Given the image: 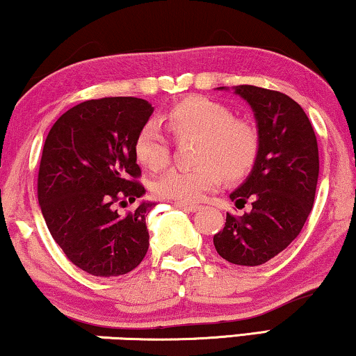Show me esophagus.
<instances>
[{
    "mask_svg": "<svg viewBox=\"0 0 356 356\" xmlns=\"http://www.w3.org/2000/svg\"><path fill=\"white\" fill-rule=\"evenodd\" d=\"M175 207L177 209H183V210H188V212H197L200 209V205L197 204H184V202H175Z\"/></svg>",
    "mask_w": 356,
    "mask_h": 356,
    "instance_id": "obj_1",
    "label": "esophagus"
}]
</instances>
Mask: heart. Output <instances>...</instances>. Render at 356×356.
Returning <instances> with one entry per match:
<instances>
[{
	"label": "heart",
	"instance_id": "obj_1",
	"mask_svg": "<svg viewBox=\"0 0 356 356\" xmlns=\"http://www.w3.org/2000/svg\"><path fill=\"white\" fill-rule=\"evenodd\" d=\"M161 120L177 141L197 138L194 162L189 168H173L154 183L159 197L177 202H199L223 183L238 181L254 168L259 157L260 138L250 123L234 118L218 101L188 96L163 112ZM173 144L159 122L149 120L138 131L135 156L144 167L159 172L172 159Z\"/></svg>",
	"mask_w": 356,
	"mask_h": 356
}]
</instances>
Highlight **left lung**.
Here are the masks:
<instances>
[{"label":"left lung","mask_w":356,"mask_h":356,"mask_svg":"<svg viewBox=\"0 0 356 356\" xmlns=\"http://www.w3.org/2000/svg\"><path fill=\"white\" fill-rule=\"evenodd\" d=\"M223 88V86H221ZM255 112L259 157L249 178L231 193L242 216L226 213L213 236L215 249L229 264L259 266L300 234L315 200L319 157L315 131L300 106L284 92L236 86Z\"/></svg>","instance_id":"8db88e82"}]
</instances>
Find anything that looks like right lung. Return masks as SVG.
Instances as JSON below:
<instances>
[{
    "instance_id": "obj_1",
    "label": "right lung",
    "mask_w": 356,
    "mask_h": 356,
    "mask_svg": "<svg viewBox=\"0 0 356 356\" xmlns=\"http://www.w3.org/2000/svg\"><path fill=\"white\" fill-rule=\"evenodd\" d=\"M152 111L140 97L90 99L60 115L46 136L37 184L41 213L67 259L92 276L127 275L147 252L146 215L154 204L125 215L117 205L144 194L135 140Z\"/></svg>"
}]
</instances>
